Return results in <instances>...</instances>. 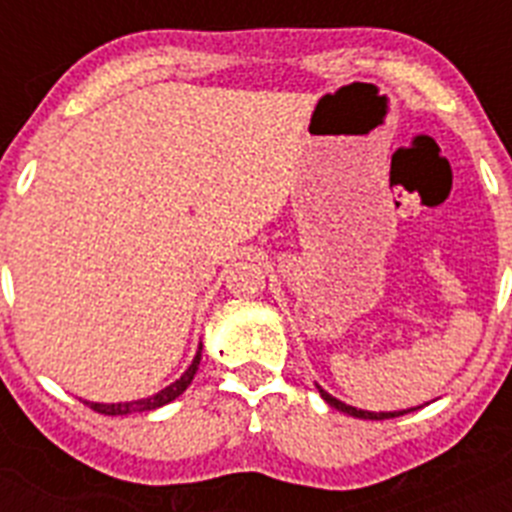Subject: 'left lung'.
Instances as JSON below:
<instances>
[{"mask_svg": "<svg viewBox=\"0 0 512 512\" xmlns=\"http://www.w3.org/2000/svg\"><path fill=\"white\" fill-rule=\"evenodd\" d=\"M318 390H320V387H318ZM320 397H323V400L328 402L330 408H336V410H341V413H348V415H354V418H364V420H384V418H397V415H405V413H410V410H415V408H410V410H397V413H369V410L351 408V405H346V402L336 400V397H333V395H328V392H325V390H320Z\"/></svg>", "mask_w": 512, "mask_h": 512, "instance_id": "1", "label": "left lung"}]
</instances>
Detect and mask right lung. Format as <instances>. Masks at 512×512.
<instances>
[{"label": "right lung", "instance_id": "right-lung-1", "mask_svg": "<svg viewBox=\"0 0 512 512\" xmlns=\"http://www.w3.org/2000/svg\"><path fill=\"white\" fill-rule=\"evenodd\" d=\"M200 359H202V343H200V348H197V356H194V359H192V364H189L187 372H184L182 377L176 379L174 384H169V387H164V390H161V392H156V395L143 397V400H133V402H112V405H104V402H87V405L92 410H97V413H102V415L148 413V410L164 408V405H169L171 400H176V397L182 395V392L187 390L189 384H192L194 374H197V366H200Z\"/></svg>", "mask_w": 512, "mask_h": 512}]
</instances>
